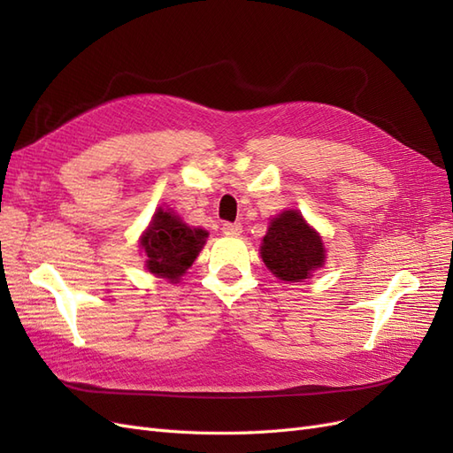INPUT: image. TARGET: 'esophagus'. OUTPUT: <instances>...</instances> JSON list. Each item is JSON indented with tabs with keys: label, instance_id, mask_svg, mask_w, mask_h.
<instances>
[{
	"label": "esophagus",
	"instance_id": "obj_1",
	"mask_svg": "<svg viewBox=\"0 0 453 453\" xmlns=\"http://www.w3.org/2000/svg\"><path fill=\"white\" fill-rule=\"evenodd\" d=\"M223 232H225V234H240L242 225L240 223H225Z\"/></svg>",
	"mask_w": 453,
	"mask_h": 453
}]
</instances>
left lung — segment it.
I'll return each mask as SVG.
<instances>
[{
  "instance_id": "8db88e82",
  "label": "left lung",
  "mask_w": 453,
  "mask_h": 453,
  "mask_svg": "<svg viewBox=\"0 0 453 453\" xmlns=\"http://www.w3.org/2000/svg\"><path fill=\"white\" fill-rule=\"evenodd\" d=\"M265 265L283 281H300L323 266V242L298 211H283L272 221L260 245Z\"/></svg>"
}]
</instances>
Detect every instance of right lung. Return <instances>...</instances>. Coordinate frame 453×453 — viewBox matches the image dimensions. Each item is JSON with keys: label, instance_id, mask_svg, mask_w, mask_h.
<instances>
[{"label": "right lung", "instance_id": "add662e5", "mask_svg": "<svg viewBox=\"0 0 453 453\" xmlns=\"http://www.w3.org/2000/svg\"><path fill=\"white\" fill-rule=\"evenodd\" d=\"M208 232L193 230L172 211L158 210L142 238L149 272L160 278L177 280L195 263Z\"/></svg>", "mask_w": 453, "mask_h": 453}]
</instances>
